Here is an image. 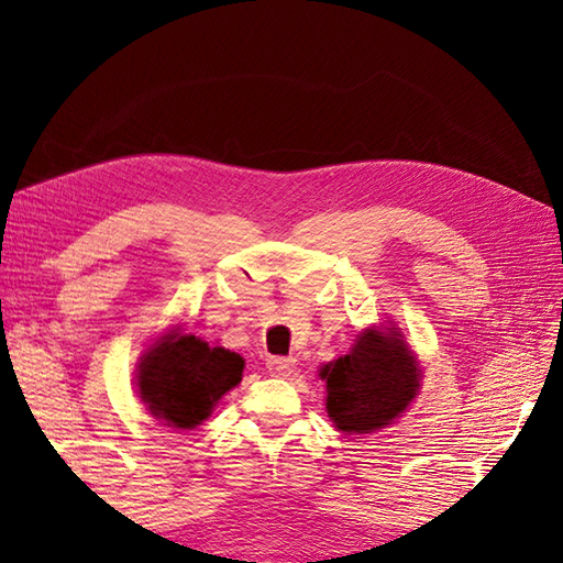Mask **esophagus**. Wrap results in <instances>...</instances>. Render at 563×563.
Here are the masks:
<instances>
[{"mask_svg":"<svg viewBox=\"0 0 563 563\" xmlns=\"http://www.w3.org/2000/svg\"><path fill=\"white\" fill-rule=\"evenodd\" d=\"M268 369L278 377H288L295 369V357H268Z\"/></svg>","mask_w":563,"mask_h":563,"instance_id":"obj_1","label":"esophagus"}]
</instances>
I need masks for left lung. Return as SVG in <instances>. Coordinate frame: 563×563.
Instances as JSON below:
<instances>
[{
    "label": "left lung",
    "instance_id": "left-lung-1",
    "mask_svg": "<svg viewBox=\"0 0 563 563\" xmlns=\"http://www.w3.org/2000/svg\"><path fill=\"white\" fill-rule=\"evenodd\" d=\"M327 413L345 435L389 428L421 391L423 369L404 331L387 321L355 333L351 351L319 367Z\"/></svg>",
    "mask_w": 563,
    "mask_h": 563
}]
</instances>
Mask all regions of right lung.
I'll return each instance as SVG.
<instances>
[{"instance_id": "obj_1", "label": "right lung", "mask_w": 563, "mask_h": 563, "mask_svg": "<svg viewBox=\"0 0 563 563\" xmlns=\"http://www.w3.org/2000/svg\"><path fill=\"white\" fill-rule=\"evenodd\" d=\"M244 357L210 345L184 324L152 339L140 355L135 391L147 411L164 426L194 430L212 416L227 391L242 382Z\"/></svg>"}]
</instances>
